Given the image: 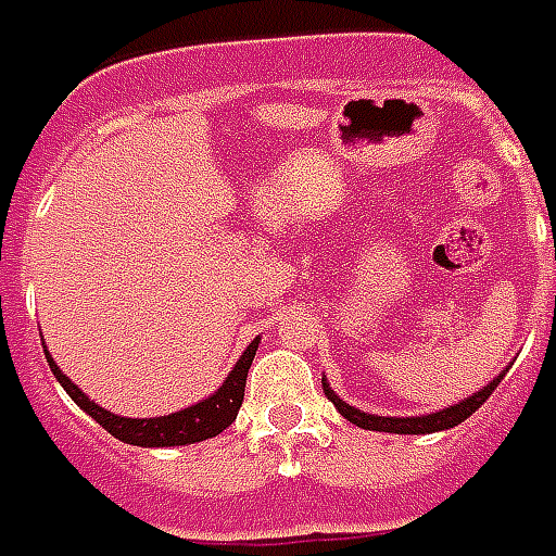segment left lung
<instances>
[{
  "instance_id": "1",
  "label": "left lung",
  "mask_w": 556,
  "mask_h": 556,
  "mask_svg": "<svg viewBox=\"0 0 556 556\" xmlns=\"http://www.w3.org/2000/svg\"><path fill=\"white\" fill-rule=\"evenodd\" d=\"M501 378L504 375H498L495 381L486 383L481 392H475V395H469L466 402L454 404V407H445V410L440 413H428V416H410V419H395V416H372V413H361L354 410V407H349V404L342 402L340 395H333V390L328 387V381H323V390L325 395H328V402H333V407L345 416V419L352 421V425H357V428H363V431H383V433H433V431H448V428H454V425H460L463 419H469L471 413L478 410L486 399L492 395V390L498 387Z\"/></svg>"
}]
</instances>
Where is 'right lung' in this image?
<instances>
[{
  "label": "right lung",
  "mask_w": 556,
  "mask_h": 556,
  "mask_svg": "<svg viewBox=\"0 0 556 556\" xmlns=\"http://www.w3.org/2000/svg\"><path fill=\"white\" fill-rule=\"evenodd\" d=\"M254 352H257V340H252V345L245 349L243 357L237 361V366L231 369V375L225 378V383L219 390L204 399V402L187 407V410H178L173 416H157V419H125V416H116V413L104 410L96 402H90L85 392L78 390L70 378H66L61 369L55 366V361L46 352V363L55 375L61 387L70 392L78 407L85 413H90L104 431L116 437V440L128 442V445H143V448H166V445H190V442L211 440L216 433H223L233 419H237V410L243 404L245 395V375H249V366L254 361Z\"/></svg>",
  "instance_id": "right-lung-1"
}]
</instances>
